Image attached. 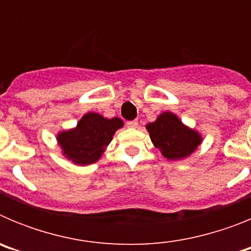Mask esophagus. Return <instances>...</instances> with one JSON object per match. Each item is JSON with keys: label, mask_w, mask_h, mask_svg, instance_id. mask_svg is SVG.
<instances>
[{"label": "esophagus", "mask_w": 251, "mask_h": 251, "mask_svg": "<svg viewBox=\"0 0 251 251\" xmlns=\"http://www.w3.org/2000/svg\"><path fill=\"white\" fill-rule=\"evenodd\" d=\"M128 128H137L138 127V121H129L127 123Z\"/></svg>", "instance_id": "34e87169"}]
</instances>
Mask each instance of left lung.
<instances>
[{"label": "left lung", "instance_id": "left-lung-1", "mask_svg": "<svg viewBox=\"0 0 251 251\" xmlns=\"http://www.w3.org/2000/svg\"><path fill=\"white\" fill-rule=\"evenodd\" d=\"M151 141L161 151L162 156L172 161H179L191 156L202 143V136L187 127L176 114L163 112L152 123L146 126Z\"/></svg>", "mask_w": 251, "mask_h": 251}]
</instances>
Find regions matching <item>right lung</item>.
Instances as JSON below:
<instances>
[{
  "label": "right lung",
  "instance_id": "obj_1",
  "mask_svg": "<svg viewBox=\"0 0 251 251\" xmlns=\"http://www.w3.org/2000/svg\"><path fill=\"white\" fill-rule=\"evenodd\" d=\"M123 126L121 118L108 119L89 112L81 117L76 127L60 132L56 139L65 158L77 166H88L99 161L114 133Z\"/></svg>",
  "mask_w": 251,
  "mask_h": 251
}]
</instances>
